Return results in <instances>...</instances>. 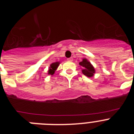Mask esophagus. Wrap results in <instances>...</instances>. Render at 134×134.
Instances as JSON below:
<instances>
[{
    "mask_svg": "<svg viewBox=\"0 0 134 134\" xmlns=\"http://www.w3.org/2000/svg\"><path fill=\"white\" fill-rule=\"evenodd\" d=\"M67 60H68V61H70V62H71V61H72V60H73V59L72 58H68V59H67Z\"/></svg>",
    "mask_w": 134,
    "mask_h": 134,
    "instance_id": "esophagus-1",
    "label": "esophagus"
}]
</instances>
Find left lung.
Listing matches in <instances>:
<instances>
[{"instance_id":"8db88e82","label":"left lung","mask_w":134,"mask_h":134,"mask_svg":"<svg viewBox=\"0 0 134 134\" xmlns=\"http://www.w3.org/2000/svg\"><path fill=\"white\" fill-rule=\"evenodd\" d=\"M79 64L82 68V72L83 73V74H85V76H88V77L93 76L94 74L95 73V70L90 62H88L86 58H83L82 61L80 62Z\"/></svg>"}]
</instances>
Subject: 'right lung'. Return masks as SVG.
I'll use <instances>...</instances> for the list:
<instances>
[{
	"mask_svg": "<svg viewBox=\"0 0 134 134\" xmlns=\"http://www.w3.org/2000/svg\"><path fill=\"white\" fill-rule=\"evenodd\" d=\"M59 65H60V62H56L51 64L49 68V70H48V74L53 75L55 73V71L56 70Z\"/></svg>",
	"mask_w": 134,
	"mask_h": 134,
	"instance_id": "1",
	"label": "right lung"
}]
</instances>
